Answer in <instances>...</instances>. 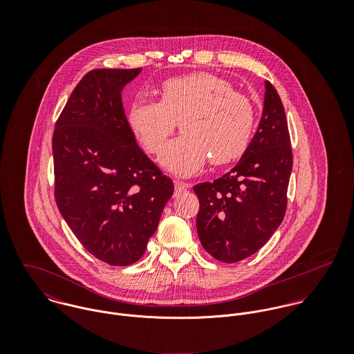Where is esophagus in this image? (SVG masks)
<instances>
[{
  "label": "esophagus",
  "instance_id": "obj_1",
  "mask_svg": "<svg viewBox=\"0 0 354 354\" xmlns=\"http://www.w3.org/2000/svg\"><path fill=\"white\" fill-rule=\"evenodd\" d=\"M174 188H176V194H181L189 188V184L183 181H174Z\"/></svg>",
  "mask_w": 354,
  "mask_h": 354
}]
</instances>
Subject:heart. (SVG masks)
I'll return each mask as SVG.
<instances>
[{
    "mask_svg": "<svg viewBox=\"0 0 354 354\" xmlns=\"http://www.w3.org/2000/svg\"><path fill=\"white\" fill-rule=\"evenodd\" d=\"M159 102L136 98L127 121L136 140L153 155L163 151L178 122L184 132L173 140L160 163L176 176L199 173L208 159L230 163L247 151L252 139V102L212 73L196 72L165 80Z\"/></svg>",
    "mask_w": 354,
    "mask_h": 354,
    "instance_id": "heart-1",
    "label": "heart"
}]
</instances>
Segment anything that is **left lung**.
Instances as JSON below:
<instances>
[{
  "mask_svg": "<svg viewBox=\"0 0 354 354\" xmlns=\"http://www.w3.org/2000/svg\"><path fill=\"white\" fill-rule=\"evenodd\" d=\"M264 87L261 118L247 151L221 178L194 187L201 203L196 229L203 248L223 263L257 252L286 212L290 136L277 90L270 82Z\"/></svg>",
  "mask_w": 354,
  "mask_h": 354,
  "instance_id": "left-lung-1",
  "label": "left lung"
}]
</instances>
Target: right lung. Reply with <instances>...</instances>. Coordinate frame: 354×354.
<instances>
[{"instance_id": "add662e5", "label": "right lung", "mask_w": 354, "mask_h": 354, "mask_svg": "<svg viewBox=\"0 0 354 354\" xmlns=\"http://www.w3.org/2000/svg\"><path fill=\"white\" fill-rule=\"evenodd\" d=\"M142 68L94 69L53 135L54 196L80 244L110 266L138 261L173 196V181L138 146L121 93Z\"/></svg>"}]
</instances>
